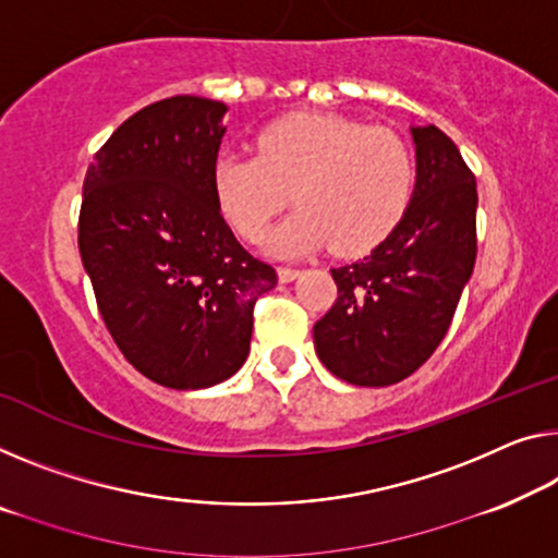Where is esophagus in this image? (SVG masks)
Masks as SVG:
<instances>
[{
  "instance_id": "34e87169",
  "label": "esophagus",
  "mask_w": 558,
  "mask_h": 558,
  "mask_svg": "<svg viewBox=\"0 0 558 558\" xmlns=\"http://www.w3.org/2000/svg\"><path fill=\"white\" fill-rule=\"evenodd\" d=\"M299 271H302V269H296V267H279V279L281 281H294L299 277Z\"/></svg>"
}]
</instances>
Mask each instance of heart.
<instances>
[{
	"label": "heart",
	"mask_w": 558,
	"mask_h": 558,
	"mask_svg": "<svg viewBox=\"0 0 558 558\" xmlns=\"http://www.w3.org/2000/svg\"><path fill=\"white\" fill-rule=\"evenodd\" d=\"M416 184L411 144L387 126L339 114L299 111L264 126L254 154H221L211 186L227 225L262 242L289 192L299 207L271 236V252L296 256L331 242L356 256L387 239Z\"/></svg>",
	"instance_id": "1"
}]
</instances>
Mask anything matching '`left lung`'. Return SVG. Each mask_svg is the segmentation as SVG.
Masks as SVG:
<instances>
[{"mask_svg":"<svg viewBox=\"0 0 558 558\" xmlns=\"http://www.w3.org/2000/svg\"><path fill=\"white\" fill-rule=\"evenodd\" d=\"M416 190L391 234L331 269L337 302L314 324L333 376L389 387L414 374L451 327L476 262V177L439 126L414 130Z\"/></svg>","mask_w":558,"mask_h":558,"instance_id":"1","label":"left lung"}]
</instances>
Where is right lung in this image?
Segmentation results:
<instances>
[{
    "label": "right lung",
    "instance_id": "obj_1",
    "mask_svg": "<svg viewBox=\"0 0 558 558\" xmlns=\"http://www.w3.org/2000/svg\"><path fill=\"white\" fill-rule=\"evenodd\" d=\"M221 101L177 94L132 114L84 177L80 254L126 362L169 389L229 379L277 269L239 244L214 199Z\"/></svg>",
    "mask_w": 558,
    "mask_h": 558
}]
</instances>
